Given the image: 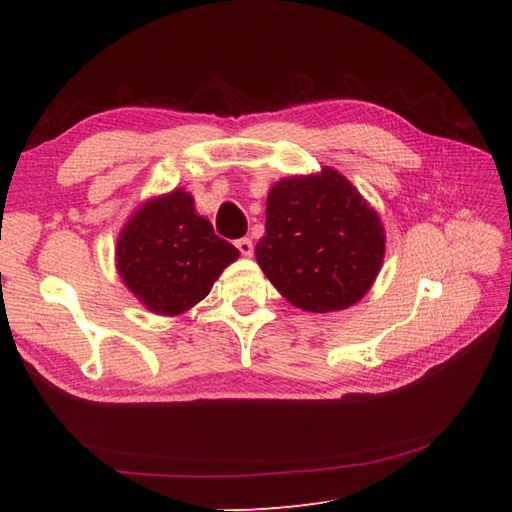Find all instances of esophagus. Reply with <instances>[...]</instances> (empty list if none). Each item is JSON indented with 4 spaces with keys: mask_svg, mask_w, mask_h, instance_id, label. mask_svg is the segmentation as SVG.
I'll return each mask as SVG.
<instances>
[{
    "mask_svg": "<svg viewBox=\"0 0 512 512\" xmlns=\"http://www.w3.org/2000/svg\"><path fill=\"white\" fill-rule=\"evenodd\" d=\"M235 246H237V250H239V253H242L244 257H250V255H253V242H250L248 237L237 239Z\"/></svg>",
    "mask_w": 512,
    "mask_h": 512,
    "instance_id": "1",
    "label": "esophagus"
}]
</instances>
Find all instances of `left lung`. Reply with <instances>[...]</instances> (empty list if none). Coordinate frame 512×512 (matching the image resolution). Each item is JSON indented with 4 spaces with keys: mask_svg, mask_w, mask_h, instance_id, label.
<instances>
[{
    "mask_svg": "<svg viewBox=\"0 0 512 512\" xmlns=\"http://www.w3.org/2000/svg\"><path fill=\"white\" fill-rule=\"evenodd\" d=\"M257 264L292 306L334 312L372 288L385 257V228L352 182L332 167L270 187Z\"/></svg>",
    "mask_w": 512,
    "mask_h": 512,
    "instance_id": "1",
    "label": "left lung"
}]
</instances>
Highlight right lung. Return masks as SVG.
<instances>
[{"label": "right lung", "instance_id": "1", "mask_svg": "<svg viewBox=\"0 0 512 512\" xmlns=\"http://www.w3.org/2000/svg\"><path fill=\"white\" fill-rule=\"evenodd\" d=\"M239 250L195 213L191 195L176 189L138 206L116 242L125 286L156 314H182L209 295Z\"/></svg>", "mask_w": 512, "mask_h": 512}]
</instances>
